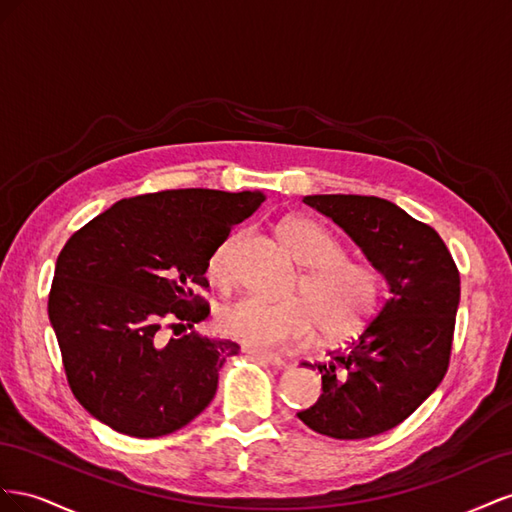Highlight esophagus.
<instances>
[{
  "label": "esophagus",
  "instance_id": "34e87169",
  "mask_svg": "<svg viewBox=\"0 0 512 512\" xmlns=\"http://www.w3.org/2000/svg\"><path fill=\"white\" fill-rule=\"evenodd\" d=\"M246 354H251V356H257V358H261V360H266V362H270L272 367H285V360L281 358V356H276V354H270V352H264V349H253V347H246Z\"/></svg>",
  "mask_w": 512,
  "mask_h": 512
}]
</instances>
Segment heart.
Segmentation results:
<instances>
[{
	"instance_id": "obj_1",
	"label": "heart",
	"mask_w": 512,
	"mask_h": 512,
	"mask_svg": "<svg viewBox=\"0 0 512 512\" xmlns=\"http://www.w3.org/2000/svg\"><path fill=\"white\" fill-rule=\"evenodd\" d=\"M279 231L289 253L311 268L296 289L300 298L270 302L244 296L223 306L216 321L225 337L253 349H283L311 341L317 326L326 337L343 339L367 324L382 298V272L347 259L339 238L306 218H287ZM236 244L233 233L210 255L208 276L214 283L231 281Z\"/></svg>"
}]
</instances>
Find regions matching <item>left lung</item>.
Returning a JSON list of instances; mask_svg holds the SVG:
<instances>
[{"instance_id":"8db88e82","label":"left lung","mask_w":512,"mask_h":512,"mask_svg":"<svg viewBox=\"0 0 512 512\" xmlns=\"http://www.w3.org/2000/svg\"><path fill=\"white\" fill-rule=\"evenodd\" d=\"M302 201L332 218L388 283V300L345 352L330 362H302L319 369L324 392L298 418L334 440H364L401 425L444 379L459 270L440 233L392 201L364 195Z\"/></svg>"}]
</instances>
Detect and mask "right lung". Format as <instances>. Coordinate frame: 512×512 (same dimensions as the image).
Masks as SVG:
<instances>
[{"instance_id": "1", "label": "right lung", "mask_w": 512, "mask_h": 512, "mask_svg": "<svg viewBox=\"0 0 512 512\" xmlns=\"http://www.w3.org/2000/svg\"><path fill=\"white\" fill-rule=\"evenodd\" d=\"M264 193L178 188L122 199L62 248L49 319L77 401L130 437H160L197 418L240 345L186 330L210 313L208 259ZM178 334V332H175Z\"/></svg>"}]
</instances>
